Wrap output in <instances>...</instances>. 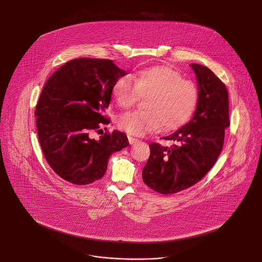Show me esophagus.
<instances>
[{"mask_svg":"<svg viewBox=\"0 0 262 262\" xmlns=\"http://www.w3.org/2000/svg\"><path fill=\"white\" fill-rule=\"evenodd\" d=\"M127 139H128V142H129V144H135L136 143L137 141H138V139L136 138V137H133V136H127Z\"/></svg>","mask_w":262,"mask_h":262,"instance_id":"34e87169","label":"esophagus"}]
</instances>
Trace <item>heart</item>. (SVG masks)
I'll use <instances>...</instances> for the list:
<instances>
[{
	"label": "heart",
	"instance_id": "heart-1",
	"mask_svg": "<svg viewBox=\"0 0 262 262\" xmlns=\"http://www.w3.org/2000/svg\"><path fill=\"white\" fill-rule=\"evenodd\" d=\"M112 97L121 108H129L138 98H144L142 111L120 115L117 126L133 136H143L161 126L171 130L184 125L199 100L196 85L183 79L178 71L166 66H153L122 76L114 82Z\"/></svg>",
	"mask_w": 262,
	"mask_h": 262
}]
</instances>
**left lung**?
<instances>
[{"label": "left lung", "mask_w": 262, "mask_h": 262, "mask_svg": "<svg viewBox=\"0 0 262 262\" xmlns=\"http://www.w3.org/2000/svg\"><path fill=\"white\" fill-rule=\"evenodd\" d=\"M196 74L199 100L193 117L172 135L163 137L174 144L151 143L142 179L152 190L171 194L201 180L223 150L225 129L230 125L228 93L225 83L206 67L190 64Z\"/></svg>", "instance_id": "1"}]
</instances>
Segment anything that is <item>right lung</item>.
I'll return each instance as SVG.
<instances>
[{
    "instance_id": "right-lung-1",
    "label": "right lung",
    "mask_w": 262,
    "mask_h": 262,
    "mask_svg": "<svg viewBox=\"0 0 262 262\" xmlns=\"http://www.w3.org/2000/svg\"><path fill=\"white\" fill-rule=\"evenodd\" d=\"M113 61L79 58L59 68L46 81L35 115L38 141L46 161L63 180L88 185L100 179L109 157L128 145L124 133L92 138L111 100V89L126 75ZM103 134V133H102Z\"/></svg>"
}]
</instances>
